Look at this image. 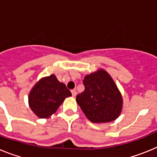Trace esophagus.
<instances>
[{
  "mask_svg": "<svg viewBox=\"0 0 157 157\" xmlns=\"http://www.w3.org/2000/svg\"><path fill=\"white\" fill-rule=\"evenodd\" d=\"M71 94H72V96H73V97H75V96L77 95V91H76V90H72Z\"/></svg>",
  "mask_w": 157,
  "mask_h": 157,
  "instance_id": "obj_1",
  "label": "esophagus"
}]
</instances>
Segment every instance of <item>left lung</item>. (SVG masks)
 Returning a JSON list of instances; mask_svg holds the SVG:
<instances>
[{
  "instance_id": "obj_1",
  "label": "left lung",
  "mask_w": 157,
  "mask_h": 157,
  "mask_svg": "<svg viewBox=\"0 0 157 157\" xmlns=\"http://www.w3.org/2000/svg\"><path fill=\"white\" fill-rule=\"evenodd\" d=\"M85 90L76 96L83 113L92 123L116 120L123 109V98L110 75L103 69L87 75L83 79Z\"/></svg>"
}]
</instances>
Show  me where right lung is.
I'll use <instances>...</instances> for the list:
<instances>
[{
  "instance_id": "add662e5",
  "label": "right lung",
  "mask_w": 157,
  "mask_h": 157,
  "mask_svg": "<svg viewBox=\"0 0 157 157\" xmlns=\"http://www.w3.org/2000/svg\"><path fill=\"white\" fill-rule=\"evenodd\" d=\"M71 93L65 84L59 82L54 75L42 78L29 94L30 108L37 117L44 119L56 112L66 98Z\"/></svg>"
}]
</instances>
